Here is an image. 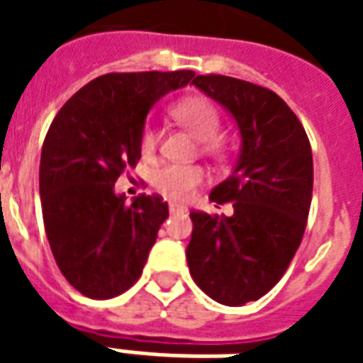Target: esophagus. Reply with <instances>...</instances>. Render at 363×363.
<instances>
[{
	"label": "esophagus",
	"mask_w": 363,
	"mask_h": 363,
	"mask_svg": "<svg viewBox=\"0 0 363 363\" xmlns=\"http://www.w3.org/2000/svg\"><path fill=\"white\" fill-rule=\"evenodd\" d=\"M169 212L173 213H186L189 212V208H186V206H182V204H177V202H171V204H169Z\"/></svg>",
	"instance_id": "34e87169"
}]
</instances>
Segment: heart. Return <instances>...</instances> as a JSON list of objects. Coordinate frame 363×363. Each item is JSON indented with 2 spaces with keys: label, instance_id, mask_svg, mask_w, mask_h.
<instances>
[{
  "label": "heart",
  "instance_id": "heart-1",
  "mask_svg": "<svg viewBox=\"0 0 363 363\" xmlns=\"http://www.w3.org/2000/svg\"><path fill=\"white\" fill-rule=\"evenodd\" d=\"M174 120L190 130L200 140L202 150L216 159H225L229 145L225 138L220 135L221 112L218 106L204 96H189L173 106ZM159 145V130L155 124L147 122L140 135V150L145 157H151ZM204 181V171L196 165H179L167 163L153 173V186L171 200H186Z\"/></svg>",
  "mask_w": 363,
  "mask_h": 363
}]
</instances>
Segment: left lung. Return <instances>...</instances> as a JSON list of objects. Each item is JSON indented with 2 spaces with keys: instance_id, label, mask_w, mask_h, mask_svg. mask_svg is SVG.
<instances>
[{
  "instance_id": "obj_1",
  "label": "left lung",
  "mask_w": 363,
  "mask_h": 363,
  "mask_svg": "<svg viewBox=\"0 0 363 363\" xmlns=\"http://www.w3.org/2000/svg\"><path fill=\"white\" fill-rule=\"evenodd\" d=\"M192 83L233 114L243 138L233 173L210 194L233 202V216L190 212L186 247L198 288L235 307L268 294L299 249L311 208V143L274 91L218 74Z\"/></svg>"
}]
</instances>
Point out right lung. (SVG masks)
Wrapping results in <instances>:
<instances>
[{
	"mask_svg": "<svg viewBox=\"0 0 363 363\" xmlns=\"http://www.w3.org/2000/svg\"><path fill=\"white\" fill-rule=\"evenodd\" d=\"M194 72L106 74L89 82L52 120L40 155V204L60 272L79 294L111 299L142 276L169 206L159 194L132 204L114 194L142 157L145 116Z\"/></svg>",
	"mask_w": 363,
	"mask_h": 363,
	"instance_id": "obj_1",
	"label": "right lung"
}]
</instances>
